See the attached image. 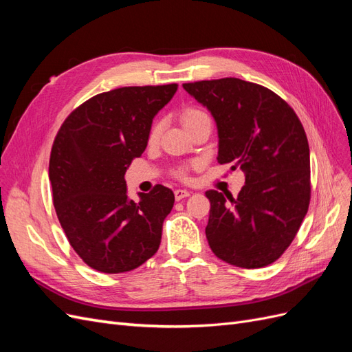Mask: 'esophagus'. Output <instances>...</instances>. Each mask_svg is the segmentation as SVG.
Wrapping results in <instances>:
<instances>
[{
  "label": "esophagus",
  "instance_id": "esophagus-1",
  "mask_svg": "<svg viewBox=\"0 0 352 352\" xmlns=\"http://www.w3.org/2000/svg\"><path fill=\"white\" fill-rule=\"evenodd\" d=\"M189 195H190V192H189V190H186V189H176V190H175V198H176V201L184 199V198H186V197H189Z\"/></svg>",
  "mask_w": 352,
  "mask_h": 352
}]
</instances>
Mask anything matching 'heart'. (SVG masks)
<instances>
[{
  "mask_svg": "<svg viewBox=\"0 0 352 352\" xmlns=\"http://www.w3.org/2000/svg\"><path fill=\"white\" fill-rule=\"evenodd\" d=\"M204 116H207V114L202 110L195 109V107H188L182 111V116H180V117H182V123L186 127L188 124L195 122L197 119H201V117H204ZM160 132H162V123H154L153 127H151V131H150V141L151 142L158 140ZM175 175L180 179H185L186 177V168H179Z\"/></svg>",
  "mask_w": 352,
  "mask_h": 352,
  "instance_id": "heart-1",
  "label": "heart"
}]
</instances>
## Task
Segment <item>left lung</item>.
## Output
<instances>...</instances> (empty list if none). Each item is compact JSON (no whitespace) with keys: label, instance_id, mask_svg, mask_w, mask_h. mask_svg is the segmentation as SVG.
I'll return each instance as SVG.
<instances>
[{"label":"left lung","instance_id":"1","mask_svg":"<svg viewBox=\"0 0 352 352\" xmlns=\"http://www.w3.org/2000/svg\"><path fill=\"white\" fill-rule=\"evenodd\" d=\"M184 89L214 117L217 162L245 173L236 199L206 192L210 248L236 267L269 265L289 247L310 204L304 127L289 104L257 83L223 78L184 83Z\"/></svg>","mask_w":352,"mask_h":352}]
</instances>
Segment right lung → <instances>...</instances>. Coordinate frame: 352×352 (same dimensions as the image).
I'll return each mask as SVG.
<instances>
[{"instance_id":"right-lung-1","label":"right lung","mask_w":352,"mask_h":352,"mask_svg":"<svg viewBox=\"0 0 352 352\" xmlns=\"http://www.w3.org/2000/svg\"><path fill=\"white\" fill-rule=\"evenodd\" d=\"M176 91L170 83L95 95L69 114L52 144L50 180L60 225L79 257L101 273L140 267L162 242L175 194L157 185L135 202L124 173L145 151L154 116Z\"/></svg>"}]
</instances>
